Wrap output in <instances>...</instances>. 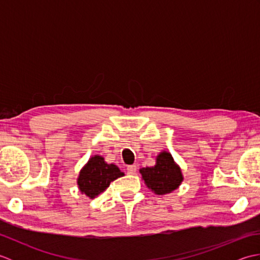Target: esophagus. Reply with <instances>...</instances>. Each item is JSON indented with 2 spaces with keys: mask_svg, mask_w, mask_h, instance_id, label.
I'll return each mask as SVG.
<instances>
[{
  "mask_svg": "<svg viewBox=\"0 0 260 260\" xmlns=\"http://www.w3.org/2000/svg\"><path fill=\"white\" fill-rule=\"evenodd\" d=\"M136 171H137L136 165H128V167H127V173L128 174H135Z\"/></svg>",
  "mask_w": 260,
  "mask_h": 260,
  "instance_id": "obj_1",
  "label": "esophagus"
}]
</instances>
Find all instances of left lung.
I'll use <instances>...</instances> for the list:
<instances>
[{"mask_svg": "<svg viewBox=\"0 0 260 260\" xmlns=\"http://www.w3.org/2000/svg\"><path fill=\"white\" fill-rule=\"evenodd\" d=\"M145 184L155 194H167L178 189L183 176L172 155L169 152H162L156 157V164L152 168L140 170Z\"/></svg>", "mask_w": 260, "mask_h": 260, "instance_id": "left-lung-1", "label": "left lung"}]
</instances>
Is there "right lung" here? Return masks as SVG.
<instances>
[{
  "mask_svg": "<svg viewBox=\"0 0 260 260\" xmlns=\"http://www.w3.org/2000/svg\"><path fill=\"white\" fill-rule=\"evenodd\" d=\"M124 173L114 164H107L104 157L95 155L80 171L78 180L79 190L87 197L93 199L109 186L110 182L123 176Z\"/></svg>",
  "mask_w": 260,
  "mask_h": 260,
  "instance_id": "1",
  "label": "right lung"
}]
</instances>
